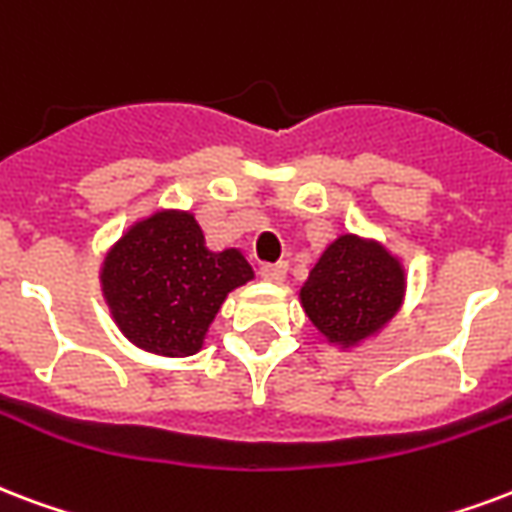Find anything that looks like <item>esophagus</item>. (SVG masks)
I'll return each mask as SVG.
<instances>
[{"instance_id":"esophagus-1","label":"esophagus","mask_w":512,"mask_h":512,"mask_svg":"<svg viewBox=\"0 0 512 512\" xmlns=\"http://www.w3.org/2000/svg\"><path fill=\"white\" fill-rule=\"evenodd\" d=\"M260 276H263L265 282H284V276H287V263H265L263 268H260Z\"/></svg>"}]
</instances>
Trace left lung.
<instances>
[{
    "label": "left lung",
    "instance_id": "obj_1",
    "mask_svg": "<svg viewBox=\"0 0 512 512\" xmlns=\"http://www.w3.org/2000/svg\"><path fill=\"white\" fill-rule=\"evenodd\" d=\"M405 298V268L384 244L343 233L300 287V306L327 343L354 349L381 333Z\"/></svg>",
    "mask_w": 512,
    "mask_h": 512
}]
</instances>
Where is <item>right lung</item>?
<instances>
[{
  "label": "right lung",
  "instance_id": "obj_1",
  "mask_svg": "<svg viewBox=\"0 0 512 512\" xmlns=\"http://www.w3.org/2000/svg\"><path fill=\"white\" fill-rule=\"evenodd\" d=\"M255 279L241 249L212 252L190 212L158 209L136 220L101 263V292L120 333L161 357L204 349L225 298Z\"/></svg>",
  "mask_w": 512,
  "mask_h": 512
}]
</instances>
